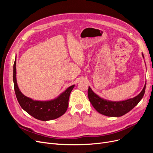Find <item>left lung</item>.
Here are the masks:
<instances>
[{"label": "left lung", "instance_id": "8db88e82", "mask_svg": "<svg viewBox=\"0 0 153 153\" xmlns=\"http://www.w3.org/2000/svg\"><path fill=\"white\" fill-rule=\"evenodd\" d=\"M142 56L143 57V53ZM146 86V82L144 87L139 94L133 98L120 101H108L101 98V97L95 94L91 89V87H89L88 98L97 112L101 114L108 117H121L129 112L139 103V101L144 95Z\"/></svg>", "mask_w": 153, "mask_h": 153}]
</instances>
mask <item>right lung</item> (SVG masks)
<instances>
[{
  "label": "right lung",
  "instance_id": "1",
  "mask_svg": "<svg viewBox=\"0 0 153 153\" xmlns=\"http://www.w3.org/2000/svg\"><path fill=\"white\" fill-rule=\"evenodd\" d=\"M16 59L13 65V82L17 100L21 107L34 118L41 121H50L61 117L66 112L69 95L75 85L69 87L56 98L49 101H37L22 93L16 82Z\"/></svg>",
  "mask_w": 153,
  "mask_h": 153
}]
</instances>
